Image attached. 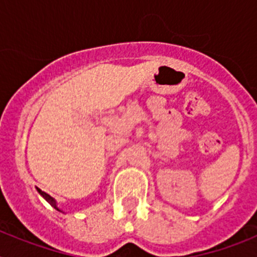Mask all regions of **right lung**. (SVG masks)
Instances as JSON below:
<instances>
[{
  "instance_id": "add662e5",
  "label": "right lung",
  "mask_w": 257,
  "mask_h": 257,
  "mask_svg": "<svg viewBox=\"0 0 257 257\" xmlns=\"http://www.w3.org/2000/svg\"><path fill=\"white\" fill-rule=\"evenodd\" d=\"M37 190H38V193H40L41 196L44 197V198L46 199L47 202H49V203H50V205L52 206V207H54V208H56V210H58V211H60V212H63V211H61L60 208H59L58 206H56V201H55V199H54V198H52L51 196H49V194H47V193L42 192V190H41V189H38V188H37Z\"/></svg>"
}]
</instances>
